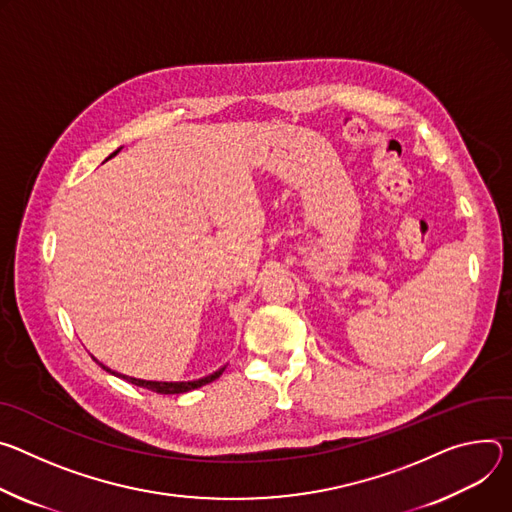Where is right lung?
Segmentation results:
<instances>
[{
  "instance_id": "1",
  "label": "right lung",
  "mask_w": 512,
  "mask_h": 512,
  "mask_svg": "<svg viewBox=\"0 0 512 512\" xmlns=\"http://www.w3.org/2000/svg\"><path fill=\"white\" fill-rule=\"evenodd\" d=\"M118 152H120V150H116L111 156H116ZM111 156H109V158H111ZM101 368L107 370V372H111V370L105 368L103 364H101ZM111 374H116V372H111ZM221 374H223V368L217 370V372H213L211 376H205V378L193 380V382H152V380H138V378H130V376H122V374H118V376L126 378L128 382H132V384H136V386H142V388H148V390H152V392H158V394H181V392H189V390H195V388H199V386H205V384L217 380Z\"/></svg>"
}]
</instances>
